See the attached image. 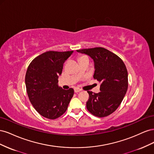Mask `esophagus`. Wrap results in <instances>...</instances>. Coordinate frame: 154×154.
Segmentation results:
<instances>
[{"instance_id": "esophagus-1", "label": "esophagus", "mask_w": 154, "mask_h": 154, "mask_svg": "<svg viewBox=\"0 0 154 154\" xmlns=\"http://www.w3.org/2000/svg\"><path fill=\"white\" fill-rule=\"evenodd\" d=\"M80 91H81V89H80V88H74V92L78 93V92H80Z\"/></svg>"}]
</instances>
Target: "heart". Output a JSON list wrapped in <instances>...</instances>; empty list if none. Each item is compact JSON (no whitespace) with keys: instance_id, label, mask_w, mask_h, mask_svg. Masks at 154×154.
I'll list each match as a JSON object with an SVG mask.
<instances>
[{"instance_id":"1","label":"heart","mask_w":154,"mask_h":154,"mask_svg":"<svg viewBox=\"0 0 154 154\" xmlns=\"http://www.w3.org/2000/svg\"><path fill=\"white\" fill-rule=\"evenodd\" d=\"M85 57V56H83V57ZM82 57H81V58H82Z\"/></svg>"}]
</instances>
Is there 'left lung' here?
Instances as JSON below:
<instances>
[{
  "label": "left lung",
  "mask_w": 154,
  "mask_h": 154,
  "mask_svg": "<svg viewBox=\"0 0 154 154\" xmlns=\"http://www.w3.org/2000/svg\"><path fill=\"white\" fill-rule=\"evenodd\" d=\"M85 54L94 62V79L101 82L100 92L87 91L89 98L87 109L99 118L109 116L118 108L128 89V72L118 56L103 48L77 50Z\"/></svg>",
  "instance_id": "8db88e82"
}]
</instances>
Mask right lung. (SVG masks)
Here are the masks:
<instances>
[{
  "instance_id": "right-lung-1",
  "label": "right lung",
  "mask_w": 154,
  "mask_h": 154,
  "mask_svg": "<svg viewBox=\"0 0 154 154\" xmlns=\"http://www.w3.org/2000/svg\"><path fill=\"white\" fill-rule=\"evenodd\" d=\"M73 51H50L38 56L27 67L25 83L29 101L43 117L55 119L67 109L74 89L64 90L58 86L63 64Z\"/></svg>"
}]
</instances>
